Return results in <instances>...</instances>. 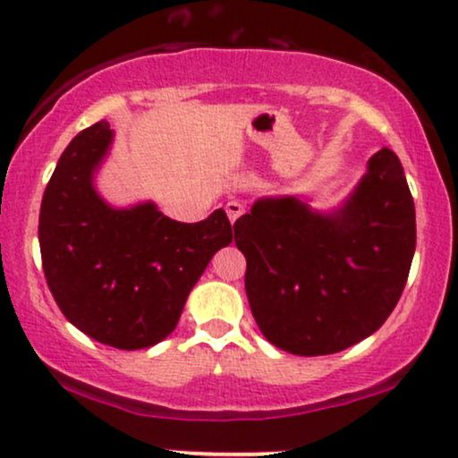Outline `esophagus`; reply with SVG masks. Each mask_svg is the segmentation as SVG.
<instances>
[{"label": "esophagus", "instance_id": "obj_1", "mask_svg": "<svg viewBox=\"0 0 458 458\" xmlns=\"http://www.w3.org/2000/svg\"><path fill=\"white\" fill-rule=\"evenodd\" d=\"M225 213H228L230 224H234L243 215V204L237 202V199H230V202H225Z\"/></svg>", "mask_w": 458, "mask_h": 458}]
</instances>
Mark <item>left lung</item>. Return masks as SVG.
<instances>
[{
	"instance_id": "obj_1",
	"label": "left lung",
	"mask_w": 458,
	"mask_h": 458,
	"mask_svg": "<svg viewBox=\"0 0 458 458\" xmlns=\"http://www.w3.org/2000/svg\"><path fill=\"white\" fill-rule=\"evenodd\" d=\"M245 293L260 333L300 356L335 354L374 335L398 304L415 254V204L383 148L330 213L304 199H256L234 224Z\"/></svg>"
}]
</instances>
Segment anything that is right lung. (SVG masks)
<instances>
[{
  "label": "right lung",
  "mask_w": 458,
  "mask_h": 458,
  "mask_svg": "<svg viewBox=\"0 0 458 458\" xmlns=\"http://www.w3.org/2000/svg\"><path fill=\"white\" fill-rule=\"evenodd\" d=\"M113 130L98 122L60 156L38 217L43 271L78 330L119 350L172 335L191 289L233 241L224 208L198 224L165 217L154 202L114 208L95 189Z\"/></svg>",
  "instance_id": "obj_1"
}]
</instances>
